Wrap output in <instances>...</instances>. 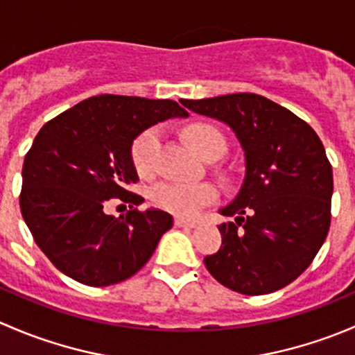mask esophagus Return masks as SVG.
<instances>
[{
    "label": "esophagus",
    "mask_w": 355,
    "mask_h": 355,
    "mask_svg": "<svg viewBox=\"0 0 355 355\" xmlns=\"http://www.w3.org/2000/svg\"><path fill=\"white\" fill-rule=\"evenodd\" d=\"M175 225H177V227H189V228H194V227H198V221L184 220V218L177 216V218H175Z\"/></svg>",
    "instance_id": "1"
}]
</instances>
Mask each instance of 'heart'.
<instances>
[{
    "instance_id": "obj_1",
    "label": "heart",
    "mask_w": 355,
    "mask_h": 355,
    "mask_svg": "<svg viewBox=\"0 0 355 355\" xmlns=\"http://www.w3.org/2000/svg\"><path fill=\"white\" fill-rule=\"evenodd\" d=\"M184 137L202 157L223 155L227 151V141L216 127L209 123H192L184 130ZM159 132L156 128L146 130L132 144V163L135 170L144 177L156 171L159 157ZM155 206L178 216L192 218L200 207L214 202L218 191L211 184H180V182H163L151 191Z\"/></svg>"
}]
</instances>
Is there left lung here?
Returning a JSON list of instances; mask_svg holds the SVG:
<instances>
[{"mask_svg": "<svg viewBox=\"0 0 355 355\" xmlns=\"http://www.w3.org/2000/svg\"><path fill=\"white\" fill-rule=\"evenodd\" d=\"M227 123L245 153V178L221 209V247L207 271L234 292L264 295L307 270L330 230L333 171L316 132L297 114L250 92L182 99Z\"/></svg>", "mask_w": 355, "mask_h": 355, "instance_id": "1", "label": "left lung"}]
</instances>
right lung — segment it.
Masks as SVG:
<instances>
[{
    "label": "right lung",
    "instance_id": "obj_1",
    "mask_svg": "<svg viewBox=\"0 0 355 355\" xmlns=\"http://www.w3.org/2000/svg\"><path fill=\"white\" fill-rule=\"evenodd\" d=\"M189 116L170 99L99 94L49 120L35 135L22 168L20 211L39 249L67 277L108 287L134 277L149 261L171 214L132 209L114 218L110 198L132 206L139 180L132 142L168 118Z\"/></svg>",
    "mask_w": 355,
    "mask_h": 355
}]
</instances>
